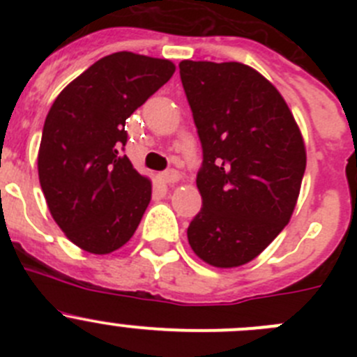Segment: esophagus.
<instances>
[{
  "label": "esophagus",
  "instance_id": "esophagus-1",
  "mask_svg": "<svg viewBox=\"0 0 357 357\" xmlns=\"http://www.w3.org/2000/svg\"><path fill=\"white\" fill-rule=\"evenodd\" d=\"M158 179L162 183H167V185H174V183H178L181 179V174L178 171H165L158 174Z\"/></svg>",
  "mask_w": 357,
  "mask_h": 357
}]
</instances>
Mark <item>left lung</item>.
Instances as JSON below:
<instances>
[{"mask_svg": "<svg viewBox=\"0 0 357 357\" xmlns=\"http://www.w3.org/2000/svg\"><path fill=\"white\" fill-rule=\"evenodd\" d=\"M179 74L204 150L190 247L214 268H238L289 225L305 171L304 139L283 96L255 68L183 60Z\"/></svg>", "mask_w": 357, "mask_h": 357, "instance_id": "obj_1", "label": "left lung"}]
</instances>
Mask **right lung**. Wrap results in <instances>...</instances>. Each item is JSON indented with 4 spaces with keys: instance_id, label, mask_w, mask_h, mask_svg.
I'll return each instance as SVG.
<instances>
[{
    "instance_id": "right-lung-1",
    "label": "right lung",
    "mask_w": 357,
    "mask_h": 357,
    "mask_svg": "<svg viewBox=\"0 0 357 357\" xmlns=\"http://www.w3.org/2000/svg\"><path fill=\"white\" fill-rule=\"evenodd\" d=\"M174 70L171 60L112 53L67 84L46 115L41 190L60 229L89 254L126 245L149 207L152 183L122 155L124 126Z\"/></svg>"
}]
</instances>
